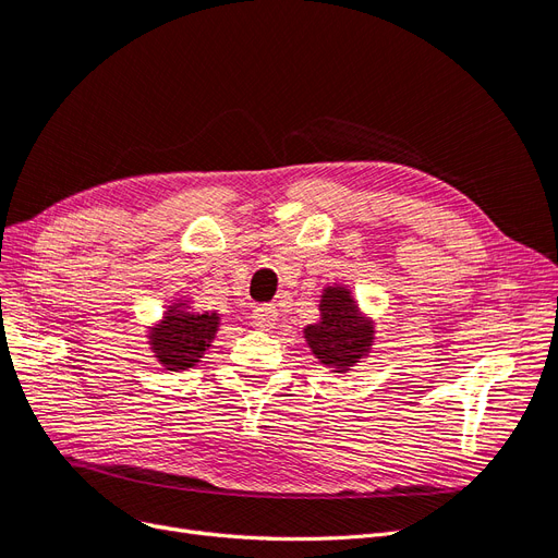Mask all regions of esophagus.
<instances>
[{"mask_svg": "<svg viewBox=\"0 0 558 558\" xmlns=\"http://www.w3.org/2000/svg\"><path fill=\"white\" fill-rule=\"evenodd\" d=\"M277 306L275 304H256L254 312H252V318H254V325L260 330H270L277 325Z\"/></svg>", "mask_w": 558, "mask_h": 558, "instance_id": "esophagus-1", "label": "esophagus"}]
</instances>
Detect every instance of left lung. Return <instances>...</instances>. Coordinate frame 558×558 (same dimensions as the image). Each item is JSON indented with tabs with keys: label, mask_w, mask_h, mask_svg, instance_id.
Returning a JSON list of instances; mask_svg holds the SVG:
<instances>
[{
	"label": "left lung",
	"mask_w": 558,
	"mask_h": 558,
	"mask_svg": "<svg viewBox=\"0 0 558 558\" xmlns=\"http://www.w3.org/2000/svg\"><path fill=\"white\" fill-rule=\"evenodd\" d=\"M314 355L328 367L349 369L367 353L374 330L362 320L345 288H328L320 302V323L304 330Z\"/></svg>",
	"instance_id": "1"
}]
</instances>
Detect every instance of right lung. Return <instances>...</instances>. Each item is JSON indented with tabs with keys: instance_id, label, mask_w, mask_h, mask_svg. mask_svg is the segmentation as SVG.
Returning a JSON list of instances; mask_svg holds the SVG:
<instances>
[{
	"instance_id": "add662e5",
	"label": "right lung",
	"mask_w": 558,
	"mask_h": 558,
	"mask_svg": "<svg viewBox=\"0 0 558 558\" xmlns=\"http://www.w3.org/2000/svg\"><path fill=\"white\" fill-rule=\"evenodd\" d=\"M219 328L217 314H168L151 335V345L170 372L194 367Z\"/></svg>"
}]
</instances>
